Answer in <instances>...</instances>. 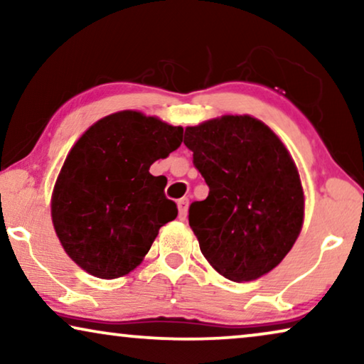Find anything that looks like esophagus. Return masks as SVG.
<instances>
[{"label":"esophagus","mask_w":364,"mask_h":364,"mask_svg":"<svg viewBox=\"0 0 364 364\" xmlns=\"http://www.w3.org/2000/svg\"><path fill=\"white\" fill-rule=\"evenodd\" d=\"M177 207H178V218H181V220H186L187 210H188V198H181V200L177 202Z\"/></svg>","instance_id":"obj_1"}]
</instances>
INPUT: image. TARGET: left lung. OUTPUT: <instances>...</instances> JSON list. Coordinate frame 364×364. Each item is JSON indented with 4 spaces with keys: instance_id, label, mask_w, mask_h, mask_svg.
<instances>
[{
    "instance_id": "obj_1",
    "label": "left lung",
    "mask_w": 364,
    "mask_h": 364,
    "mask_svg": "<svg viewBox=\"0 0 364 364\" xmlns=\"http://www.w3.org/2000/svg\"><path fill=\"white\" fill-rule=\"evenodd\" d=\"M183 144L208 186L188 208L200 252L232 282L257 280L296 242L305 215L300 173L270 127L222 116L187 127Z\"/></svg>"
}]
</instances>
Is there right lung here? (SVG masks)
<instances>
[{
    "label": "right lung",
    "instance_id": "add662e5",
    "mask_svg": "<svg viewBox=\"0 0 364 364\" xmlns=\"http://www.w3.org/2000/svg\"><path fill=\"white\" fill-rule=\"evenodd\" d=\"M183 129L137 111L92 124L74 144L51 198L56 235L73 262L104 280L144 260L159 228L177 217L166 177L149 168L181 147Z\"/></svg>",
    "mask_w": 364,
    "mask_h": 364
}]
</instances>
